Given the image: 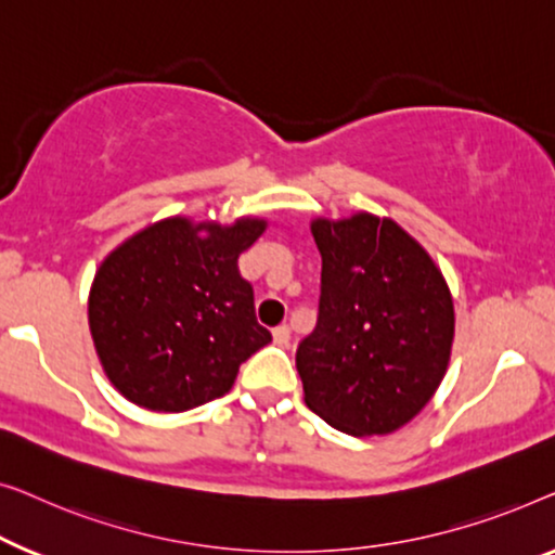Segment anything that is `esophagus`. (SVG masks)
Instances as JSON below:
<instances>
[{
    "instance_id": "obj_1",
    "label": "esophagus",
    "mask_w": 555,
    "mask_h": 555,
    "mask_svg": "<svg viewBox=\"0 0 555 555\" xmlns=\"http://www.w3.org/2000/svg\"><path fill=\"white\" fill-rule=\"evenodd\" d=\"M271 334H274V341H276L279 347H286V345H288V339H292V330H288L286 324H279L276 330L271 332Z\"/></svg>"
}]
</instances>
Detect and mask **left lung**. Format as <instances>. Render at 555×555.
Wrapping results in <instances>:
<instances>
[{"label":"left lung","instance_id":"8db88e82","mask_svg":"<svg viewBox=\"0 0 555 555\" xmlns=\"http://www.w3.org/2000/svg\"><path fill=\"white\" fill-rule=\"evenodd\" d=\"M311 233L322 296L296 349L304 402L347 435L400 430L448 372L455 309L442 271L389 218H317Z\"/></svg>","mask_w":555,"mask_h":555}]
</instances>
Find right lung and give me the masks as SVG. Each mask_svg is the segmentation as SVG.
<instances>
[{"label": "right lung", "instance_id": "right-lung-1", "mask_svg": "<svg viewBox=\"0 0 555 555\" xmlns=\"http://www.w3.org/2000/svg\"><path fill=\"white\" fill-rule=\"evenodd\" d=\"M263 218L221 225L173 216L138 231L100 263L90 334L113 387L153 412H185L223 397L238 366L267 347L238 256Z\"/></svg>", "mask_w": 555, "mask_h": 555}]
</instances>
